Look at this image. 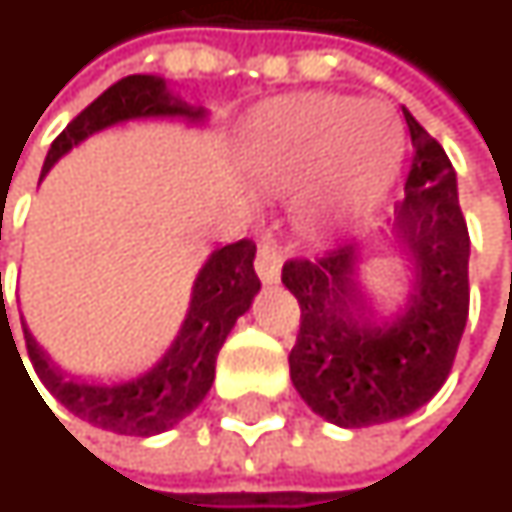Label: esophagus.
<instances>
[{
	"label": "esophagus",
	"instance_id": "esophagus-1",
	"mask_svg": "<svg viewBox=\"0 0 512 512\" xmlns=\"http://www.w3.org/2000/svg\"><path fill=\"white\" fill-rule=\"evenodd\" d=\"M281 260H284V252H281V243L278 240H260L255 255V272L260 275L263 284H275L278 281Z\"/></svg>",
	"mask_w": 512,
	"mask_h": 512
}]
</instances>
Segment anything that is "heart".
I'll return each instance as SVG.
<instances>
[{
  "mask_svg": "<svg viewBox=\"0 0 512 512\" xmlns=\"http://www.w3.org/2000/svg\"><path fill=\"white\" fill-rule=\"evenodd\" d=\"M403 154L394 118L376 103L308 94L278 103L257 124L249 162L269 189H299L326 174L353 201L376 198Z\"/></svg>",
  "mask_w": 512,
  "mask_h": 512,
  "instance_id": "obj_1",
  "label": "heart"
}]
</instances>
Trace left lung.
Returning a JSON list of instances; mask_svg holds the SVG:
<instances>
[{"instance_id": "8db88e82", "label": "left lung", "mask_w": 512, "mask_h": 512, "mask_svg": "<svg viewBox=\"0 0 512 512\" xmlns=\"http://www.w3.org/2000/svg\"><path fill=\"white\" fill-rule=\"evenodd\" d=\"M412 168L397 204V234L412 252L418 290L409 311L376 326L356 287V249L290 257L284 287L299 302L290 379L338 427H370L424 406L448 379L468 320V225L442 145L409 115Z\"/></svg>"}]
</instances>
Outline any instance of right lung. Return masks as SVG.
<instances>
[{"label":"right lung","mask_w":512,"mask_h":512,"mask_svg":"<svg viewBox=\"0 0 512 512\" xmlns=\"http://www.w3.org/2000/svg\"><path fill=\"white\" fill-rule=\"evenodd\" d=\"M151 115H189L198 118L186 103L171 97L156 76H124L109 85L94 103H88L52 142L41 177L52 168L58 156H64L85 136L127 121V118H151ZM260 281L255 275V243L237 240L204 263L195 287L192 305L183 320V329L165 358L142 379L124 385H88L64 376L50 358L35 344V338L23 329L26 350L35 364V373L50 388V394L67 406L82 421L121 433V436H156L186 418L210 391L216 376V356L234 329L237 317L249 311ZM8 320V314H5ZM11 332V326H8ZM14 341V335H11ZM17 350V344H14ZM20 356V353H17Z\"/></svg>","instance_id":"obj_1"}]
</instances>
